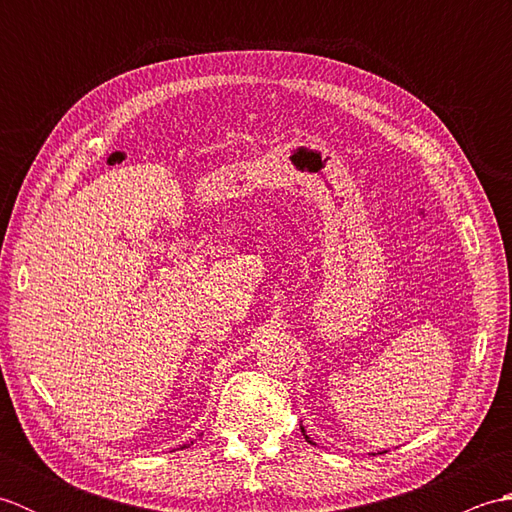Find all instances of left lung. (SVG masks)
Instances as JSON below:
<instances>
[{"label":"left lung","mask_w":512,"mask_h":512,"mask_svg":"<svg viewBox=\"0 0 512 512\" xmlns=\"http://www.w3.org/2000/svg\"><path fill=\"white\" fill-rule=\"evenodd\" d=\"M301 433H303V436H306V429H303V427H301ZM306 440H308V442H310V444H314V442H312V440H310V438H308V436H306ZM383 453H385V451H383Z\"/></svg>","instance_id":"left-lung-1"}]
</instances>
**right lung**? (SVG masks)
<instances>
[{
    "mask_svg": "<svg viewBox=\"0 0 512 512\" xmlns=\"http://www.w3.org/2000/svg\"><path fill=\"white\" fill-rule=\"evenodd\" d=\"M191 444H193V442H191ZM182 449H187V444H184V447H182Z\"/></svg>",
    "mask_w": 512,
    "mask_h": 512,
    "instance_id": "obj_1",
    "label": "right lung"
}]
</instances>
